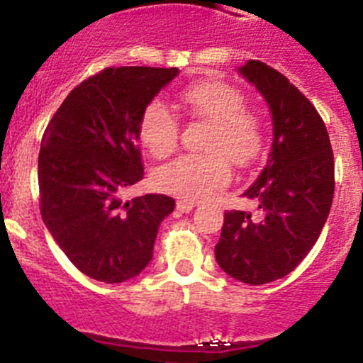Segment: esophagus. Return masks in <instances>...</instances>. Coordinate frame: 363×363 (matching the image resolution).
Instances as JSON below:
<instances>
[{
	"mask_svg": "<svg viewBox=\"0 0 363 363\" xmlns=\"http://www.w3.org/2000/svg\"><path fill=\"white\" fill-rule=\"evenodd\" d=\"M193 208H195V202H193V201H186V199H179V201H177V209H179V211L189 213Z\"/></svg>",
	"mask_w": 363,
	"mask_h": 363,
	"instance_id": "34e87169",
	"label": "esophagus"
}]
</instances>
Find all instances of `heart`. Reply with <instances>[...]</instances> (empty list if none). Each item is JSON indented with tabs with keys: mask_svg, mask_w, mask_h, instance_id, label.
I'll return each instance as SVG.
<instances>
[{
	"mask_svg": "<svg viewBox=\"0 0 363 363\" xmlns=\"http://www.w3.org/2000/svg\"><path fill=\"white\" fill-rule=\"evenodd\" d=\"M181 107L208 121L206 155H181L155 172L161 191L186 201H201L231 181V164L249 168L267 150V121L245 104L238 87L218 79L199 80L177 94ZM177 116L164 101L150 100L138 121V138L154 157H166L179 141Z\"/></svg>",
	"mask_w": 363,
	"mask_h": 363,
	"instance_id": "1",
	"label": "heart"
}]
</instances>
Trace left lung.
I'll return each mask as SVG.
<instances>
[{"label": "left lung", "instance_id": "1", "mask_svg": "<svg viewBox=\"0 0 363 363\" xmlns=\"http://www.w3.org/2000/svg\"><path fill=\"white\" fill-rule=\"evenodd\" d=\"M240 73L270 105L272 152L243 193L258 202V215L225 211L215 256L235 279L265 284L292 272L319 238L333 202V150L320 114L283 73L262 60Z\"/></svg>", "mask_w": 363, "mask_h": 363}]
</instances>
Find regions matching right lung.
<instances>
[{"label": "right lung", "mask_w": 363, "mask_h": 363, "mask_svg": "<svg viewBox=\"0 0 363 363\" xmlns=\"http://www.w3.org/2000/svg\"><path fill=\"white\" fill-rule=\"evenodd\" d=\"M177 67H105L79 86L50 120L39 152L40 216L69 262L91 279L123 283L152 259L155 236L175 208L148 193L123 202L143 179L138 121Z\"/></svg>", "instance_id": "add662e5"}]
</instances>
